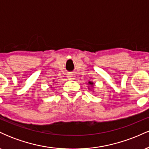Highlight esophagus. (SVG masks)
<instances>
[{
  "instance_id": "1",
  "label": "esophagus",
  "mask_w": 149,
  "mask_h": 149,
  "mask_svg": "<svg viewBox=\"0 0 149 149\" xmlns=\"http://www.w3.org/2000/svg\"><path fill=\"white\" fill-rule=\"evenodd\" d=\"M68 77H69V79H71V80L74 79V78H75V75H74V73H69V74H68Z\"/></svg>"
}]
</instances>
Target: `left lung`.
<instances>
[{
	"label": "left lung",
	"instance_id": "8db88e82",
	"mask_svg": "<svg viewBox=\"0 0 149 149\" xmlns=\"http://www.w3.org/2000/svg\"><path fill=\"white\" fill-rule=\"evenodd\" d=\"M89 84L88 85H91V86H93V85H94V83H92V82H89Z\"/></svg>",
	"mask_w": 149,
	"mask_h": 149
}]
</instances>
